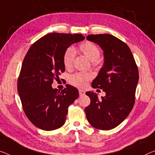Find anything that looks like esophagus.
I'll return each instance as SVG.
<instances>
[{
    "mask_svg": "<svg viewBox=\"0 0 155 155\" xmlns=\"http://www.w3.org/2000/svg\"><path fill=\"white\" fill-rule=\"evenodd\" d=\"M78 92H79V94L80 95H84V94H85V91H84V90H78Z\"/></svg>",
    "mask_w": 155,
    "mask_h": 155,
    "instance_id": "esophagus-1",
    "label": "esophagus"
}]
</instances>
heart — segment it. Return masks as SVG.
<instances>
[{"label": "heart", "mask_w": 155, "mask_h": 155, "mask_svg": "<svg viewBox=\"0 0 155 155\" xmlns=\"http://www.w3.org/2000/svg\"><path fill=\"white\" fill-rule=\"evenodd\" d=\"M78 49L83 54L92 61L93 64H98V58L100 56L101 51L98 46L92 41H85L81 44ZM75 57V51L73 47H70L64 51L63 55V63L66 69H70L72 67ZM92 78V76L89 73L77 72L71 75L69 77V82L71 85L78 87H84L87 83Z\"/></svg>", "instance_id": "b5f03b06"}]
</instances>
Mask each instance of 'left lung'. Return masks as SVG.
<instances>
[{"instance_id": "left-lung-1", "label": "left lung", "mask_w": 155, "mask_h": 155, "mask_svg": "<svg viewBox=\"0 0 155 155\" xmlns=\"http://www.w3.org/2000/svg\"><path fill=\"white\" fill-rule=\"evenodd\" d=\"M87 40L104 51V63L92 83L94 88L106 92L99 100L93 92H85L91 104L85 107L87 121L93 127L110 130L122 123L132 110L138 81V70L130 48L109 34L90 35Z\"/></svg>"}]
</instances>
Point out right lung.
Masks as SVG:
<instances>
[{
    "label": "right lung",
    "instance_id": "add662e5",
    "mask_svg": "<svg viewBox=\"0 0 155 155\" xmlns=\"http://www.w3.org/2000/svg\"><path fill=\"white\" fill-rule=\"evenodd\" d=\"M81 34L48 33L34 42L23 61L17 90L29 120L42 130H55L64 124L69 106L78 97L76 87L53 89L54 80L64 71L63 55L71 45L84 40Z\"/></svg>",
    "mask_w": 155,
    "mask_h": 155
}]
</instances>
